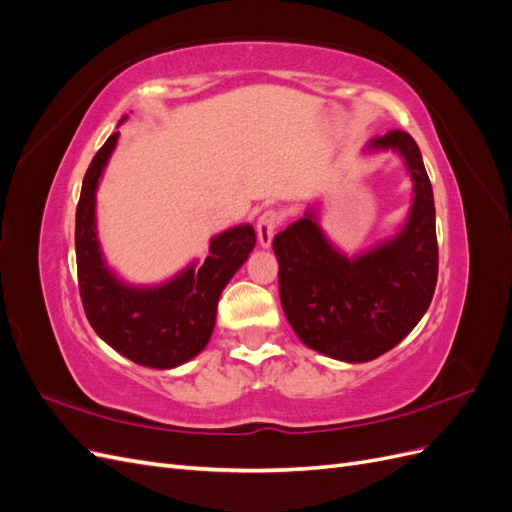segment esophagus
<instances>
[{"instance_id": "1", "label": "esophagus", "mask_w": 512, "mask_h": 512, "mask_svg": "<svg viewBox=\"0 0 512 512\" xmlns=\"http://www.w3.org/2000/svg\"><path fill=\"white\" fill-rule=\"evenodd\" d=\"M280 224H282L280 211L267 209V211L260 213V218L256 222V232H258V241H260L262 247H269L271 245V239H273L275 230H277V226H280Z\"/></svg>"}]
</instances>
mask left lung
Segmentation results:
<instances>
[{
	"label": "left lung",
	"mask_w": 512,
	"mask_h": 512,
	"mask_svg": "<svg viewBox=\"0 0 512 512\" xmlns=\"http://www.w3.org/2000/svg\"><path fill=\"white\" fill-rule=\"evenodd\" d=\"M369 147L399 151L414 179L410 218L395 239L346 258L324 239L312 211L273 239L290 327L305 346L348 363L395 348L427 312L438 282L436 205L421 149L404 130Z\"/></svg>",
	"instance_id": "left-lung-1"
}]
</instances>
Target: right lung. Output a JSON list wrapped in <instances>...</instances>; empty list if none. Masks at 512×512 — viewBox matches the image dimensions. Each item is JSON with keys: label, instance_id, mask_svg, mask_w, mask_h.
I'll return each mask as SVG.
<instances>
[{"label": "right lung", "instance_id": "right-lung-1", "mask_svg": "<svg viewBox=\"0 0 512 512\" xmlns=\"http://www.w3.org/2000/svg\"><path fill=\"white\" fill-rule=\"evenodd\" d=\"M119 132L106 138L91 160L76 205V273L87 320L130 361L170 369L203 350L215 327V309L230 277L254 250L252 226L230 228L209 245L203 267L183 271L160 288H130L106 269L96 237V188Z\"/></svg>", "mask_w": 512, "mask_h": 512}]
</instances>
